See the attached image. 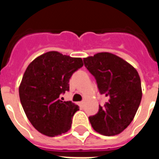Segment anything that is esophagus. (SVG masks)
<instances>
[{"instance_id": "obj_1", "label": "esophagus", "mask_w": 159, "mask_h": 159, "mask_svg": "<svg viewBox=\"0 0 159 159\" xmlns=\"http://www.w3.org/2000/svg\"><path fill=\"white\" fill-rule=\"evenodd\" d=\"M78 105H79L80 106H83V105H84V102H78Z\"/></svg>"}]
</instances>
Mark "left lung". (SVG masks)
Returning a JSON list of instances; mask_svg holds the SVG:
<instances>
[{"label":"left lung","mask_w":159,"mask_h":159,"mask_svg":"<svg viewBox=\"0 0 159 159\" xmlns=\"http://www.w3.org/2000/svg\"><path fill=\"white\" fill-rule=\"evenodd\" d=\"M85 67L96 78L101 94L108 97L90 116L92 128L103 135H116L133 120L142 99L140 77L129 62L111 53H98L83 58Z\"/></svg>","instance_id":"left-lung-1"}]
</instances>
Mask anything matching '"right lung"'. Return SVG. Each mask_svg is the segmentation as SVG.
Returning a JSON list of instances; mask_svg holds the SVG:
<instances>
[{
  "instance_id": "obj_1",
  "label": "right lung",
  "mask_w": 159,
  "mask_h": 159,
  "mask_svg": "<svg viewBox=\"0 0 159 159\" xmlns=\"http://www.w3.org/2000/svg\"><path fill=\"white\" fill-rule=\"evenodd\" d=\"M82 66L81 57L56 51L43 53L29 64L19 95L27 118L39 132L54 137L70 129L72 116L79 108L59 97L69 91V79Z\"/></svg>"
}]
</instances>
